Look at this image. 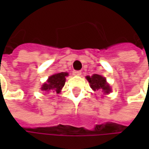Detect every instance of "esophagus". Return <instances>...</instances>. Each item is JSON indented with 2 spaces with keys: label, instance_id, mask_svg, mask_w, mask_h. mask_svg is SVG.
Wrapping results in <instances>:
<instances>
[{
  "label": "esophagus",
  "instance_id": "esophagus-1",
  "mask_svg": "<svg viewBox=\"0 0 149 149\" xmlns=\"http://www.w3.org/2000/svg\"><path fill=\"white\" fill-rule=\"evenodd\" d=\"M73 74L74 75H80L81 74V71L80 70H74L73 71Z\"/></svg>",
  "mask_w": 149,
  "mask_h": 149
}]
</instances>
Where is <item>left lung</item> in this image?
I'll use <instances>...</instances> for the list:
<instances>
[{"mask_svg": "<svg viewBox=\"0 0 149 149\" xmlns=\"http://www.w3.org/2000/svg\"><path fill=\"white\" fill-rule=\"evenodd\" d=\"M87 79L90 84V87L94 90L101 89L106 94H109L111 89L109 87V84L106 82V79L101 76L100 74H94L93 76H87Z\"/></svg>", "mask_w": 149, "mask_h": 149, "instance_id": "left-lung-1", "label": "left lung"}]
</instances>
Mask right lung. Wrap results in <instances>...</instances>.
I'll use <instances>...</instances> for the list:
<instances>
[{"label":"right lung","instance_id":"right-lung-1","mask_svg":"<svg viewBox=\"0 0 149 149\" xmlns=\"http://www.w3.org/2000/svg\"><path fill=\"white\" fill-rule=\"evenodd\" d=\"M68 75V73H58L54 74L49 78L47 83H45L41 89L45 92H55L59 94L61 89L65 83V76Z\"/></svg>","mask_w":149,"mask_h":149}]
</instances>
